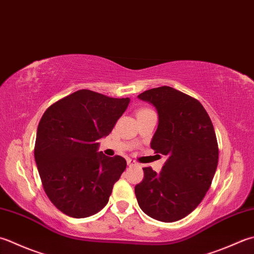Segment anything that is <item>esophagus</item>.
Returning a JSON list of instances; mask_svg holds the SVG:
<instances>
[{"instance_id":"esophagus-1","label":"esophagus","mask_w":254,"mask_h":254,"mask_svg":"<svg viewBox=\"0 0 254 254\" xmlns=\"http://www.w3.org/2000/svg\"><path fill=\"white\" fill-rule=\"evenodd\" d=\"M127 166H130V167H132V166H135L136 164H135V162H133L132 160H127Z\"/></svg>"}]
</instances>
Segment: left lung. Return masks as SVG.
<instances>
[{"label":"left lung","instance_id":"8db88e82","mask_svg":"<svg viewBox=\"0 0 254 254\" xmlns=\"http://www.w3.org/2000/svg\"><path fill=\"white\" fill-rule=\"evenodd\" d=\"M158 114L151 147L167 160L160 174L144 167L135 186L141 209L153 219L174 222L195 209L209 190L218 165V143L212 122L201 103L172 87L138 94Z\"/></svg>","mask_w":254,"mask_h":254}]
</instances>
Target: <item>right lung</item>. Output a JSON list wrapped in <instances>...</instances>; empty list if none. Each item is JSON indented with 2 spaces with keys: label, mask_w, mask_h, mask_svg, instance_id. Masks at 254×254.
<instances>
[{
  "label": "right lung",
  "mask_w": 254,
  "mask_h": 254,
  "mask_svg": "<svg viewBox=\"0 0 254 254\" xmlns=\"http://www.w3.org/2000/svg\"><path fill=\"white\" fill-rule=\"evenodd\" d=\"M130 103L78 90L49 107L39 121L34 156L44 190L56 208L73 218L92 216L107 205L127 167L122 156L98 152Z\"/></svg>",
  "instance_id": "right-lung-1"
}]
</instances>
